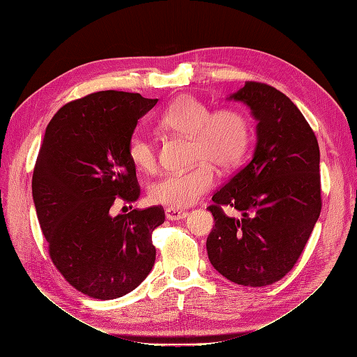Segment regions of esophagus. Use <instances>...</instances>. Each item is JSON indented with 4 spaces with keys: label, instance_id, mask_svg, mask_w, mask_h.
Instances as JSON below:
<instances>
[{
    "label": "esophagus",
    "instance_id": "obj_1",
    "mask_svg": "<svg viewBox=\"0 0 357 357\" xmlns=\"http://www.w3.org/2000/svg\"><path fill=\"white\" fill-rule=\"evenodd\" d=\"M165 214H167V219H169V220H183L188 218L189 213L178 210V208H167Z\"/></svg>",
    "mask_w": 357,
    "mask_h": 357
}]
</instances>
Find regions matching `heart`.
<instances>
[{
    "mask_svg": "<svg viewBox=\"0 0 357 357\" xmlns=\"http://www.w3.org/2000/svg\"><path fill=\"white\" fill-rule=\"evenodd\" d=\"M159 125L167 131L190 138V160L197 164L186 172L167 174L153 183L149 197L169 208L197 204L215 183L213 167L231 171L244 160L252 143V123L238 109L213 110L193 96H181L160 114ZM128 156L143 172L158 165V150L152 138L134 132L128 142Z\"/></svg>",
    "mask_w": 357,
    "mask_h": 357,
    "instance_id": "obj_1",
    "label": "heart"
}]
</instances>
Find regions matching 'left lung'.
I'll return each mask as SVG.
<instances>
[{
	"mask_svg": "<svg viewBox=\"0 0 357 357\" xmlns=\"http://www.w3.org/2000/svg\"><path fill=\"white\" fill-rule=\"evenodd\" d=\"M228 100L252 110V160L213 195L207 253L231 282L262 287L282 280L299 259L320 215V150L298 107L265 83L245 82ZM222 204L242 213L226 216Z\"/></svg>",
	"mask_w": 357,
	"mask_h": 357,
	"instance_id": "1",
	"label": "left lung"
}]
</instances>
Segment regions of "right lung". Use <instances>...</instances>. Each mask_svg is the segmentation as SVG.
<instances>
[{
	"label": "right lung",
	"instance_id": "obj_1",
	"mask_svg": "<svg viewBox=\"0 0 357 357\" xmlns=\"http://www.w3.org/2000/svg\"><path fill=\"white\" fill-rule=\"evenodd\" d=\"M158 100L101 91L71 101L46 128L32 174V198L53 265L67 282L95 299L132 291L152 271V232L162 207L112 214L139 197L128 142L138 119Z\"/></svg>",
	"mask_w": 357,
	"mask_h": 357
}]
</instances>
